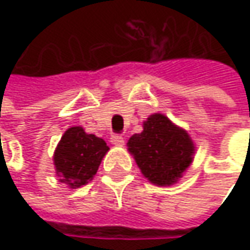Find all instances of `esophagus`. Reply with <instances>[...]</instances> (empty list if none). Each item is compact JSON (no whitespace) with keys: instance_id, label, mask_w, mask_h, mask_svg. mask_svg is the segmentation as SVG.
Segmentation results:
<instances>
[{"instance_id":"obj_1","label":"esophagus","mask_w":250,"mask_h":250,"mask_svg":"<svg viewBox=\"0 0 250 250\" xmlns=\"http://www.w3.org/2000/svg\"><path fill=\"white\" fill-rule=\"evenodd\" d=\"M111 143L114 146H124L125 145V139L121 136V135H112L111 136Z\"/></svg>"}]
</instances>
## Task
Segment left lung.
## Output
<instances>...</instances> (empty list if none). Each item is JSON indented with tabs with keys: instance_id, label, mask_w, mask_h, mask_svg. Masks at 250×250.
Wrapping results in <instances>:
<instances>
[{
	"instance_id": "obj_1",
	"label": "left lung",
	"mask_w": 250,
	"mask_h": 250,
	"mask_svg": "<svg viewBox=\"0 0 250 250\" xmlns=\"http://www.w3.org/2000/svg\"><path fill=\"white\" fill-rule=\"evenodd\" d=\"M126 146L142 175L157 187L177 184L196 151L187 130L160 112L143 122V130L132 135Z\"/></svg>"
}]
</instances>
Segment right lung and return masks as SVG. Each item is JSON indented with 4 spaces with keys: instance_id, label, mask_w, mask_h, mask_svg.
<instances>
[{
    "instance_id": "1",
    "label": "right lung",
    "mask_w": 250,
    "mask_h": 250,
    "mask_svg": "<svg viewBox=\"0 0 250 250\" xmlns=\"http://www.w3.org/2000/svg\"><path fill=\"white\" fill-rule=\"evenodd\" d=\"M108 150L105 140L86 133L82 126L68 128L58 142L53 157L60 182L72 189L86 185L96 175Z\"/></svg>"
}]
</instances>
